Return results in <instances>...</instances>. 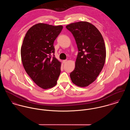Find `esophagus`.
<instances>
[{
  "label": "esophagus",
  "instance_id": "esophagus-1",
  "mask_svg": "<svg viewBox=\"0 0 130 130\" xmlns=\"http://www.w3.org/2000/svg\"><path fill=\"white\" fill-rule=\"evenodd\" d=\"M62 62H63V63H66L67 62V59H65V60H63V61H62Z\"/></svg>",
  "mask_w": 130,
  "mask_h": 130
}]
</instances>
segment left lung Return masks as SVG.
Instances as JSON below:
<instances>
[{
	"instance_id": "8db88e82",
	"label": "left lung",
	"mask_w": 130,
	"mask_h": 130,
	"mask_svg": "<svg viewBox=\"0 0 130 130\" xmlns=\"http://www.w3.org/2000/svg\"><path fill=\"white\" fill-rule=\"evenodd\" d=\"M66 28L74 37L78 50L71 80L79 87L88 86L96 79L105 64L106 52L103 37L95 26L86 21L72 23Z\"/></svg>"
}]
</instances>
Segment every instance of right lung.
I'll use <instances>...</instances> for the list:
<instances>
[{
    "instance_id": "right-lung-1",
    "label": "right lung",
    "mask_w": 130,
    "mask_h": 130,
    "mask_svg": "<svg viewBox=\"0 0 130 130\" xmlns=\"http://www.w3.org/2000/svg\"><path fill=\"white\" fill-rule=\"evenodd\" d=\"M62 26L38 23L27 32L21 48L24 68L40 87L47 89L55 86L60 73L61 62L51 55L55 53L54 41Z\"/></svg>"
}]
</instances>
